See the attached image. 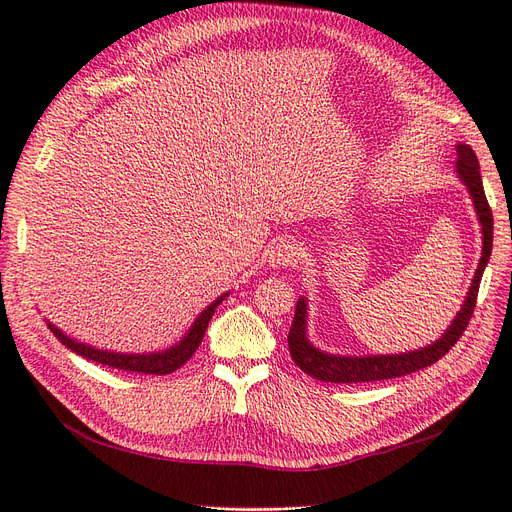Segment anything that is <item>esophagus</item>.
I'll return each mask as SVG.
<instances>
[{
  "mask_svg": "<svg viewBox=\"0 0 512 512\" xmlns=\"http://www.w3.org/2000/svg\"><path fill=\"white\" fill-rule=\"evenodd\" d=\"M299 257H301V249H299V244H295V240H287V238L276 240L268 249V261L274 268L295 266Z\"/></svg>",
  "mask_w": 512,
  "mask_h": 512,
  "instance_id": "1",
  "label": "esophagus"
}]
</instances>
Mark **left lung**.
<instances>
[{"label": "left lung", "instance_id": "8db88e82", "mask_svg": "<svg viewBox=\"0 0 512 512\" xmlns=\"http://www.w3.org/2000/svg\"><path fill=\"white\" fill-rule=\"evenodd\" d=\"M458 175L466 183L468 192L475 202L479 221L483 225V255L479 261V268L472 278V285L468 297L464 301L462 310L458 312L456 320L445 331L441 339H437L432 346L415 350L409 354H394V356H335L316 350L306 337V299H297V308L293 316V325L289 331V352L295 365L312 375L314 380L331 382V384H358V382H377V380H392V377H401L413 371H420L430 367L443 358L453 346L458 344L464 329L468 327L472 312L477 308V295L483 270L491 255V244H494V215H491L489 202L485 198V189L479 173V160L475 151L468 145H458Z\"/></svg>", "mask_w": 512, "mask_h": 512}]
</instances>
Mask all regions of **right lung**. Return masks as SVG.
Masks as SVG:
<instances>
[{
	"label": "right lung",
	"mask_w": 512,
	"mask_h": 512,
	"mask_svg": "<svg viewBox=\"0 0 512 512\" xmlns=\"http://www.w3.org/2000/svg\"><path fill=\"white\" fill-rule=\"evenodd\" d=\"M223 297L213 301V304L198 316L194 327L189 329V333L183 337L181 344H177L175 348H170L166 352H158V354H116V352H107V350H94L86 344H78L75 339H69L65 333H61V329H56L50 323H48V329L54 333V337L59 339L63 346H67L75 354L88 358V361H92V363L107 365V367L122 369V371L145 373V375H168V373L181 369L189 361V358L194 356V352L198 350V346L202 342L204 331L215 314V308L221 304Z\"/></svg>",
	"instance_id": "right-lung-1"
}]
</instances>
